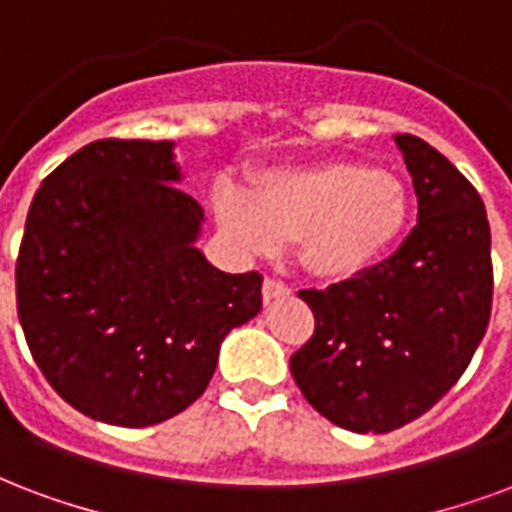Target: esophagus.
I'll list each match as a JSON object with an SVG mask.
<instances>
[{"label":"esophagus","mask_w":512,"mask_h":512,"mask_svg":"<svg viewBox=\"0 0 512 512\" xmlns=\"http://www.w3.org/2000/svg\"><path fill=\"white\" fill-rule=\"evenodd\" d=\"M261 294H264V302L270 305V302H275V299L286 297L288 286L286 283H280L278 278H264V288H261Z\"/></svg>","instance_id":"34e87169"}]
</instances>
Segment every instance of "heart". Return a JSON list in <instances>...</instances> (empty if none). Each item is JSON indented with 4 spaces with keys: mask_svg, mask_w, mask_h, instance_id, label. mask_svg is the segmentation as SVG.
Wrapping results in <instances>:
<instances>
[{
    "mask_svg": "<svg viewBox=\"0 0 512 512\" xmlns=\"http://www.w3.org/2000/svg\"><path fill=\"white\" fill-rule=\"evenodd\" d=\"M218 221L248 251L299 242V259L313 275L351 278L402 234L407 191L388 169L324 164L270 178L256 199L224 191Z\"/></svg>",
    "mask_w": 512,
    "mask_h": 512,
    "instance_id": "obj_1",
    "label": "heart"
}]
</instances>
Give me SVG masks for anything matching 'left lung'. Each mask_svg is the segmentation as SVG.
Instances as JSON below:
<instances>
[{"label":"left lung","mask_w":512,"mask_h":512,"mask_svg":"<svg viewBox=\"0 0 512 512\" xmlns=\"http://www.w3.org/2000/svg\"><path fill=\"white\" fill-rule=\"evenodd\" d=\"M394 140L418 224L356 278L299 291L315 332L291 356L307 402L359 434L410 424L451 391L486 334L494 294L489 218L475 186L421 137Z\"/></svg>","instance_id":"obj_1"}]
</instances>
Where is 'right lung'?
Returning a JSON list of instances; mask_svg holds the SVG:
<instances>
[{"instance_id": "obj_1", "label": "right lung", "mask_w": 512, "mask_h": 512, "mask_svg": "<svg viewBox=\"0 0 512 512\" xmlns=\"http://www.w3.org/2000/svg\"><path fill=\"white\" fill-rule=\"evenodd\" d=\"M172 142L96 140L32 199L15 264L26 343L64 402L151 426L205 394L234 326L261 310V275L215 270L205 210L180 191Z\"/></svg>"}]
</instances>
